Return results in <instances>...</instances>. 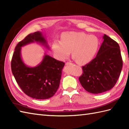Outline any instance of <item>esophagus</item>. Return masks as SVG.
I'll use <instances>...</instances> for the list:
<instances>
[{"label":"esophagus","instance_id":"esophagus-1","mask_svg":"<svg viewBox=\"0 0 129 129\" xmlns=\"http://www.w3.org/2000/svg\"><path fill=\"white\" fill-rule=\"evenodd\" d=\"M72 64H73V63L70 62H67L65 63V65H72Z\"/></svg>","mask_w":129,"mask_h":129}]
</instances>
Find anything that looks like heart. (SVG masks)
<instances>
[{"label": "heart", "instance_id": "1", "mask_svg": "<svg viewBox=\"0 0 129 129\" xmlns=\"http://www.w3.org/2000/svg\"><path fill=\"white\" fill-rule=\"evenodd\" d=\"M99 45V41L94 35L72 31L63 34L60 42L54 41L51 49L57 59H67L72 52V56L76 63L84 64L93 59Z\"/></svg>", "mask_w": 129, "mask_h": 129}]
</instances>
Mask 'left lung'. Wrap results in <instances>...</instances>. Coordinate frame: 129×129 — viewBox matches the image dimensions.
<instances>
[{
  "label": "left lung",
  "instance_id": "left-lung-1",
  "mask_svg": "<svg viewBox=\"0 0 129 129\" xmlns=\"http://www.w3.org/2000/svg\"><path fill=\"white\" fill-rule=\"evenodd\" d=\"M96 56L83 66L79 81L85 90L92 94L108 91L115 86L122 68L118 43L104 34Z\"/></svg>",
  "mask_w": 129,
  "mask_h": 129
}]
</instances>
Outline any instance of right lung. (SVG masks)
Wrapping results in <instances>:
<instances>
[{"label": "right lung", "mask_w": 129, "mask_h": 129, "mask_svg": "<svg viewBox=\"0 0 129 129\" xmlns=\"http://www.w3.org/2000/svg\"><path fill=\"white\" fill-rule=\"evenodd\" d=\"M35 42L49 49L42 32L30 34L16 46L11 68L16 82L25 94L36 99H46L53 96L59 88L65 63L45 54L37 66H27L21 59V47Z\"/></svg>", "instance_id": "obj_1"}]
</instances>
